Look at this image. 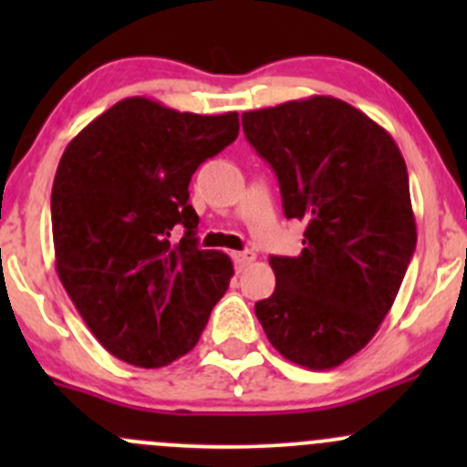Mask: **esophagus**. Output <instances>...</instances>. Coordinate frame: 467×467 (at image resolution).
<instances>
[{"instance_id": "34e87169", "label": "esophagus", "mask_w": 467, "mask_h": 467, "mask_svg": "<svg viewBox=\"0 0 467 467\" xmlns=\"http://www.w3.org/2000/svg\"><path fill=\"white\" fill-rule=\"evenodd\" d=\"M233 260H234V266H237L239 271H242V268H246L248 264H251L253 260H255V253H253V251L234 253V255H233Z\"/></svg>"}]
</instances>
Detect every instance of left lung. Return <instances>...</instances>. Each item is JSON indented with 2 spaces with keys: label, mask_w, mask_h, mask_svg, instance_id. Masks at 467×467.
<instances>
[{
  "label": "left lung",
  "mask_w": 467,
  "mask_h": 467,
  "mask_svg": "<svg viewBox=\"0 0 467 467\" xmlns=\"http://www.w3.org/2000/svg\"><path fill=\"white\" fill-rule=\"evenodd\" d=\"M242 126L275 171L285 216L305 223L303 253L268 260L275 291L255 314L285 359L337 368L375 337L416 251L407 164L379 124L334 97L244 112Z\"/></svg>",
  "instance_id": "8db88e82"
}]
</instances>
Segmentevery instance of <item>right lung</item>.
Here are the masks:
<instances>
[{"instance_id": "1", "label": "right lung", "mask_w": 467, "mask_h": 467, "mask_svg": "<svg viewBox=\"0 0 467 467\" xmlns=\"http://www.w3.org/2000/svg\"><path fill=\"white\" fill-rule=\"evenodd\" d=\"M239 115H194L130 97L67 144L51 190L56 271L110 355L160 368L199 343L234 268L201 251L190 181L233 144ZM176 224L186 228L168 242Z\"/></svg>"}]
</instances>
